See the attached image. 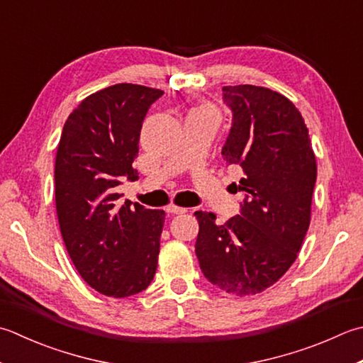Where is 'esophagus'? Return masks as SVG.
<instances>
[{
    "instance_id": "esophagus-1",
    "label": "esophagus",
    "mask_w": 363,
    "mask_h": 363,
    "mask_svg": "<svg viewBox=\"0 0 363 363\" xmlns=\"http://www.w3.org/2000/svg\"><path fill=\"white\" fill-rule=\"evenodd\" d=\"M167 212H169V214H186L187 209L186 208H179V206H168L167 208Z\"/></svg>"
}]
</instances>
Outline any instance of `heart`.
Wrapping results in <instances>:
<instances>
[{"label": "heart", "mask_w": 363, "mask_h": 363, "mask_svg": "<svg viewBox=\"0 0 363 363\" xmlns=\"http://www.w3.org/2000/svg\"><path fill=\"white\" fill-rule=\"evenodd\" d=\"M191 113H201V115H212V116H216V111H214V108H212V106H209V105H201V106H198L196 110H194Z\"/></svg>", "instance_id": "b5f03b06"}]
</instances>
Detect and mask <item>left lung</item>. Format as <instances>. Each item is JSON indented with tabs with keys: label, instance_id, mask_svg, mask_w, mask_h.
<instances>
[{
	"label": "left lung",
	"instance_id": "left-lung-1",
	"mask_svg": "<svg viewBox=\"0 0 363 363\" xmlns=\"http://www.w3.org/2000/svg\"><path fill=\"white\" fill-rule=\"evenodd\" d=\"M233 113L222 147L226 165H239L244 200L225 225L196 211L195 253L212 285L236 296L264 291L296 261L310 225L316 160L307 125L285 96L261 86H223Z\"/></svg>",
	"mask_w": 363,
	"mask_h": 363
}]
</instances>
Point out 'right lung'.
I'll list each match as a JSON object with an SVG mask.
<instances>
[{
	"instance_id": "1",
	"label": "right lung",
	"mask_w": 363,
	"mask_h": 363,
	"mask_svg": "<svg viewBox=\"0 0 363 363\" xmlns=\"http://www.w3.org/2000/svg\"><path fill=\"white\" fill-rule=\"evenodd\" d=\"M163 91L119 83L70 113L55 163V198L69 257L91 288L111 297L146 289L155 275L165 212L121 201L116 187L137 181L143 121Z\"/></svg>"
}]
</instances>
